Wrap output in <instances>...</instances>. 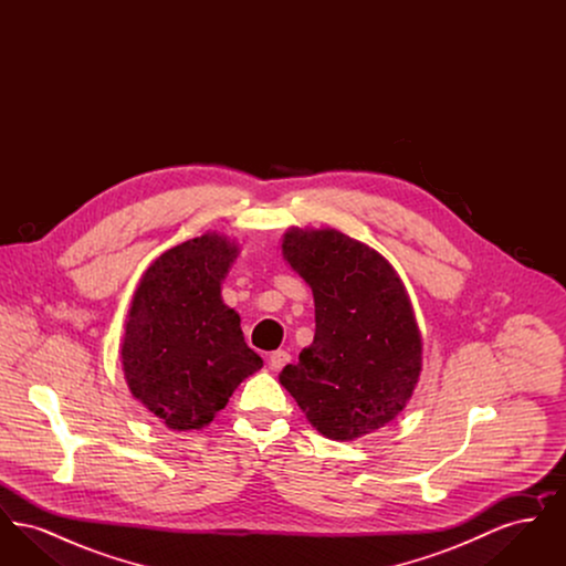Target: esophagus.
<instances>
[{
  "instance_id": "obj_1",
  "label": "esophagus",
  "mask_w": 566,
  "mask_h": 566,
  "mask_svg": "<svg viewBox=\"0 0 566 566\" xmlns=\"http://www.w3.org/2000/svg\"><path fill=\"white\" fill-rule=\"evenodd\" d=\"M291 363V354L286 350H275L270 354V367L273 371H280L284 365Z\"/></svg>"
}]
</instances>
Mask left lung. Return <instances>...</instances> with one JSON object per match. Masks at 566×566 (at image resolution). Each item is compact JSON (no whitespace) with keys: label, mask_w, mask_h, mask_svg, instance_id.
<instances>
[{"label":"left lung","mask_w":566,"mask_h":566,"mask_svg":"<svg viewBox=\"0 0 566 566\" xmlns=\"http://www.w3.org/2000/svg\"><path fill=\"white\" fill-rule=\"evenodd\" d=\"M282 256L312 289L314 342L280 384L333 441L390 424L422 371V335L403 280L371 245L324 227H291Z\"/></svg>","instance_id":"8db88e82"}]
</instances>
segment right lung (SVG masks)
<instances>
[{
  "label": "right lung",
  "mask_w": 566,
  "mask_h": 566,
  "mask_svg": "<svg viewBox=\"0 0 566 566\" xmlns=\"http://www.w3.org/2000/svg\"><path fill=\"white\" fill-rule=\"evenodd\" d=\"M240 243L208 231L165 250L135 289L120 342L129 392L171 431H199L263 358L220 284Z\"/></svg>",
  "instance_id": "1"
}]
</instances>
